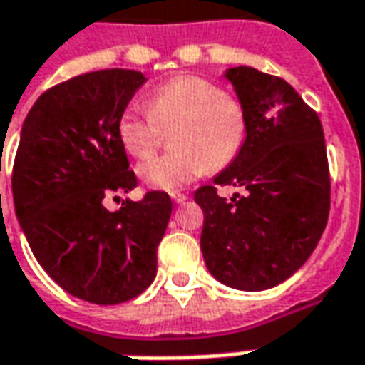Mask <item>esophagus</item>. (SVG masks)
I'll return each mask as SVG.
<instances>
[{
  "label": "esophagus",
  "mask_w": 365,
  "mask_h": 365,
  "mask_svg": "<svg viewBox=\"0 0 365 365\" xmlns=\"http://www.w3.org/2000/svg\"><path fill=\"white\" fill-rule=\"evenodd\" d=\"M170 199L175 200V202H185L188 197L185 195V192H178V190H175V192H170Z\"/></svg>",
  "instance_id": "obj_1"
}]
</instances>
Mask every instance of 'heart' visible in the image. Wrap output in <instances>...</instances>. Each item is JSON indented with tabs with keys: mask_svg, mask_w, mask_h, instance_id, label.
I'll return each mask as SVG.
<instances>
[{
	"mask_svg": "<svg viewBox=\"0 0 365 365\" xmlns=\"http://www.w3.org/2000/svg\"><path fill=\"white\" fill-rule=\"evenodd\" d=\"M173 153L144 160L138 178L146 187L175 190L211 170L225 168L245 144L249 118L245 104L209 78L177 76L156 86L146 98V112L126 108L116 134L122 148L134 158H148L162 132L170 130Z\"/></svg>",
	"mask_w": 365,
	"mask_h": 365,
	"instance_id": "b5f03b06",
	"label": "heart"
}]
</instances>
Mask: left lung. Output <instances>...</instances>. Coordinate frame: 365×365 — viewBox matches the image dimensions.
<instances>
[{
  "label": "left lung",
  "mask_w": 365,
  "mask_h": 365,
  "mask_svg": "<svg viewBox=\"0 0 365 365\" xmlns=\"http://www.w3.org/2000/svg\"><path fill=\"white\" fill-rule=\"evenodd\" d=\"M245 104L239 156L195 192L205 212L200 249L217 279L263 291L291 277L314 253L329 215V165L319 116L279 76L239 66L227 72ZM243 187L222 200L219 186Z\"/></svg>",
  "instance_id": "left-lung-1"
}]
</instances>
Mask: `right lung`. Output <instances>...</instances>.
Returning a JSON list of instances; mask_svg holds the SVG:
<instances>
[{
    "mask_svg": "<svg viewBox=\"0 0 365 365\" xmlns=\"http://www.w3.org/2000/svg\"><path fill=\"white\" fill-rule=\"evenodd\" d=\"M146 82L136 70H98L46 90L21 128L11 175L16 215L29 247L70 295L116 305L156 277V249L173 212L163 190L102 200L138 187L116 134L120 114Z\"/></svg>",
    "mask_w": 365,
    "mask_h": 365,
    "instance_id": "add662e5",
    "label": "right lung"
}]
</instances>
